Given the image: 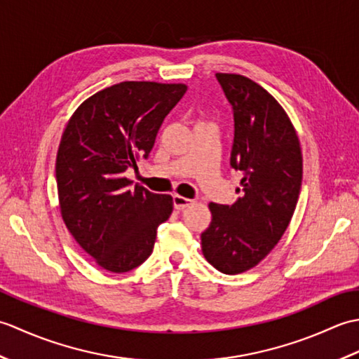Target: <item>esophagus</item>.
I'll return each mask as SVG.
<instances>
[{"label":"esophagus","instance_id":"34e87169","mask_svg":"<svg viewBox=\"0 0 359 359\" xmlns=\"http://www.w3.org/2000/svg\"><path fill=\"white\" fill-rule=\"evenodd\" d=\"M172 199H174V208H175V210H179V211L188 208L189 205L193 203V201H191V199H187V197H184V196H179V194H175V196L172 197Z\"/></svg>","mask_w":359,"mask_h":359}]
</instances>
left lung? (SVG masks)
<instances>
[{"instance_id":"left-lung-1","label":"left lung","mask_w":359,"mask_h":359,"mask_svg":"<svg viewBox=\"0 0 359 359\" xmlns=\"http://www.w3.org/2000/svg\"><path fill=\"white\" fill-rule=\"evenodd\" d=\"M216 77L233 106L231 166L242 172L243 193L233 205H208L202 253L216 270L239 274L261 262L285 233L299 199L302 151L292 120L270 93L239 74Z\"/></svg>"}]
</instances>
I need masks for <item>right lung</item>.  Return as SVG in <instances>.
Masks as SVG:
<instances>
[{
  "label": "right lung",
  "instance_id": "1",
  "mask_svg": "<svg viewBox=\"0 0 359 359\" xmlns=\"http://www.w3.org/2000/svg\"><path fill=\"white\" fill-rule=\"evenodd\" d=\"M184 83L121 81L83 102L57 152L62 219L75 242L111 273H126L152 253L172 197L131 188L129 166L148 157L163 118L187 93Z\"/></svg>",
  "mask_w": 359,
  "mask_h": 359
}]
</instances>
